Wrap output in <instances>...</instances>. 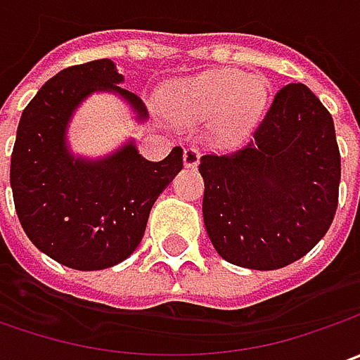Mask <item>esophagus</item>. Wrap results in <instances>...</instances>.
Wrapping results in <instances>:
<instances>
[{"label": "esophagus", "instance_id": "esophagus-1", "mask_svg": "<svg viewBox=\"0 0 360 360\" xmlns=\"http://www.w3.org/2000/svg\"><path fill=\"white\" fill-rule=\"evenodd\" d=\"M198 162H200V150L194 148V146L184 148V166L186 168H194V166H198Z\"/></svg>", "mask_w": 360, "mask_h": 360}]
</instances>
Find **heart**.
I'll return each mask as SVG.
<instances>
[{"instance_id":"1","label":"heart","mask_w":360,"mask_h":360,"mask_svg":"<svg viewBox=\"0 0 360 360\" xmlns=\"http://www.w3.org/2000/svg\"><path fill=\"white\" fill-rule=\"evenodd\" d=\"M162 104L184 124L212 120L216 138L238 142L262 116L266 86L260 77L234 70H208L168 84Z\"/></svg>"}]
</instances>
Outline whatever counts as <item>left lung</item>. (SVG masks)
<instances>
[{
    "mask_svg": "<svg viewBox=\"0 0 360 360\" xmlns=\"http://www.w3.org/2000/svg\"><path fill=\"white\" fill-rule=\"evenodd\" d=\"M202 216L216 252L252 270L283 269L316 246L339 204L333 116L304 84L276 91L252 140L200 158Z\"/></svg>",
    "mask_w": 360,
    "mask_h": 360,
    "instance_id": "8db88e82",
    "label": "left lung"
}]
</instances>
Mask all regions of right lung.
Listing matches in <instances>:
<instances>
[{"mask_svg":"<svg viewBox=\"0 0 360 360\" xmlns=\"http://www.w3.org/2000/svg\"><path fill=\"white\" fill-rule=\"evenodd\" d=\"M112 60L65 68L35 94L21 114L9 182L15 212L35 246L76 270L110 269L138 248L154 202L182 170V148L160 162L138 154L134 142L100 160L68 148V124L91 91H114L136 118L144 102L124 90Z\"/></svg>","mask_w":360,"mask_h":360,"instance_id":"obj_1","label":"right lung"}]
</instances>
